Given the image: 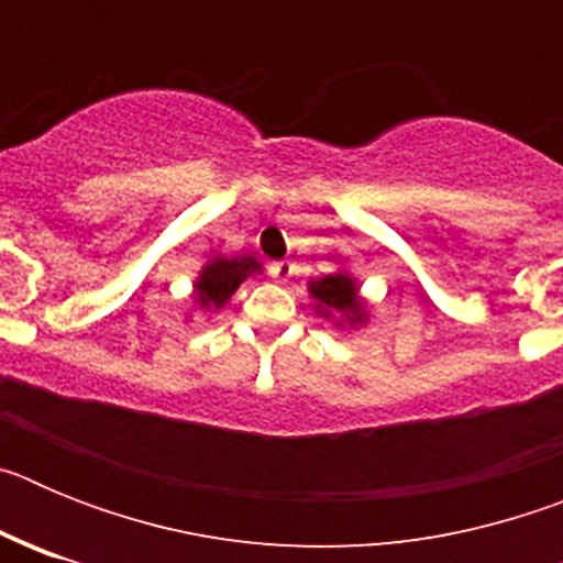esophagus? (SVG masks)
<instances>
[{
  "label": "esophagus",
  "instance_id": "esophagus-1",
  "mask_svg": "<svg viewBox=\"0 0 563 563\" xmlns=\"http://www.w3.org/2000/svg\"><path fill=\"white\" fill-rule=\"evenodd\" d=\"M271 276L276 278V282H282V285H285V282H290L292 262H287V258H282V262H273V265H271Z\"/></svg>",
  "mask_w": 563,
  "mask_h": 563
}]
</instances>
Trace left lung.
I'll list each match as a JSON object with an SVG mask.
<instances>
[{"instance_id":"obj_1","label":"left lung","mask_w":563,"mask_h":563,"mask_svg":"<svg viewBox=\"0 0 563 563\" xmlns=\"http://www.w3.org/2000/svg\"><path fill=\"white\" fill-rule=\"evenodd\" d=\"M310 292L318 301V310L330 316V312H338L346 321L357 324L366 318V310H363L361 298H357V287L350 276L343 273H335V276H324L321 282H310Z\"/></svg>"}]
</instances>
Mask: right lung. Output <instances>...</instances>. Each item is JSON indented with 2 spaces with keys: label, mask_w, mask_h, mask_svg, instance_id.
<instances>
[{
  "label": "right lung",
  "mask_w": 563,
  "mask_h": 563,
  "mask_svg": "<svg viewBox=\"0 0 563 563\" xmlns=\"http://www.w3.org/2000/svg\"><path fill=\"white\" fill-rule=\"evenodd\" d=\"M251 273H262V265L253 256L213 258L202 267L200 278H197V292H194L197 298L194 301L200 305V310H211V307L220 310Z\"/></svg>",
  "instance_id": "right-lung-1"
}]
</instances>
